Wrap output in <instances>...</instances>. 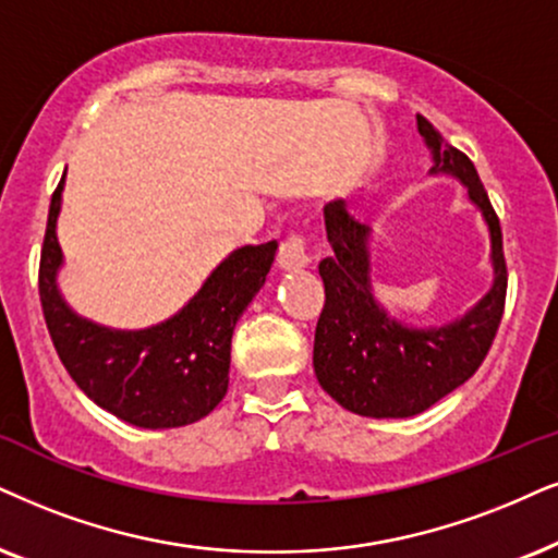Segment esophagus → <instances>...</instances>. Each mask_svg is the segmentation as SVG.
I'll use <instances>...</instances> for the list:
<instances>
[{
    "label": "esophagus",
    "instance_id": "1",
    "mask_svg": "<svg viewBox=\"0 0 558 558\" xmlns=\"http://www.w3.org/2000/svg\"><path fill=\"white\" fill-rule=\"evenodd\" d=\"M275 265H278L283 272L303 270V267L308 265L306 246H303V239L301 236H291V239H286V242H280V250H278V257H275Z\"/></svg>",
    "mask_w": 558,
    "mask_h": 558
}]
</instances>
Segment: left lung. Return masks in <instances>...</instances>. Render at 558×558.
Segmentation results:
<instances>
[{"label": "left lung", "instance_id": "obj_1", "mask_svg": "<svg viewBox=\"0 0 558 558\" xmlns=\"http://www.w3.org/2000/svg\"><path fill=\"white\" fill-rule=\"evenodd\" d=\"M417 131L435 154L429 174L461 182L469 203L484 218L492 283L482 299L450 322L422 327L399 319L373 288L371 229L348 214L340 197L324 206L335 255L319 265L327 301L316 324L314 371L337 404L371 420L414 417L466 384L489 352L505 312L502 231L476 167L466 154L442 144L440 133L420 116Z\"/></svg>", "mask_w": 558, "mask_h": 558}]
</instances>
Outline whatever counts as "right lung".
Returning <instances> with one entry per match:
<instances>
[{
  "label": "right lung",
  "instance_id": "add662e5",
  "mask_svg": "<svg viewBox=\"0 0 558 558\" xmlns=\"http://www.w3.org/2000/svg\"><path fill=\"white\" fill-rule=\"evenodd\" d=\"M66 172L51 197L40 252V303L53 348L76 386L118 420L144 429L185 427L227 397L231 337L270 272L278 242L229 252L172 316L118 329L76 314L63 299V252L56 236Z\"/></svg>",
  "mask_w": 558,
  "mask_h": 558
}]
</instances>
